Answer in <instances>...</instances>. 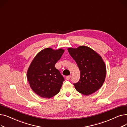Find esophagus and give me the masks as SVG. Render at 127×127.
Instances as JSON below:
<instances>
[{
	"instance_id": "obj_1",
	"label": "esophagus",
	"mask_w": 127,
	"mask_h": 127,
	"mask_svg": "<svg viewBox=\"0 0 127 127\" xmlns=\"http://www.w3.org/2000/svg\"><path fill=\"white\" fill-rule=\"evenodd\" d=\"M71 78V76L70 75H69V76H67L66 77V79L67 80H69Z\"/></svg>"
}]
</instances>
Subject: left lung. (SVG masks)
<instances>
[{
  "label": "left lung",
  "mask_w": 127,
  "mask_h": 127,
  "mask_svg": "<svg viewBox=\"0 0 127 127\" xmlns=\"http://www.w3.org/2000/svg\"><path fill=\"white\" fill-rule=\"evenodd\" d=\"M68 51L80 71V80L74 85L81 94L88 96L100 89L106 77V66L102 57L92 48L80 46Z\"/></svg>",
  "instance_id": "obj_1"
}]
</instances>
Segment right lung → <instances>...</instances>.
Wrapping results in <instances>:
<instances>
[{"mask_svg": "<svg viewBox=\"0 0 127 127\" xmlns=\"http://www.w3.org/2000/svg\"><path fill=\"white\" fill-rule=\"evenodd\" d=\"M64 52L62 48H46L40 51L32 61L27 77L30 88L40 97L50 98L60 92L64 79L55 64Z\"/></svg>", "mask_w": 127, "mask_h": 127, "instance_id": "right-lung-1", "label": "right lung"}]
</instances>
